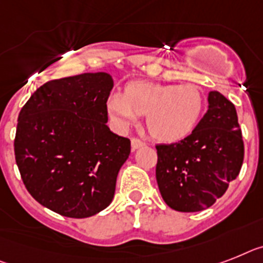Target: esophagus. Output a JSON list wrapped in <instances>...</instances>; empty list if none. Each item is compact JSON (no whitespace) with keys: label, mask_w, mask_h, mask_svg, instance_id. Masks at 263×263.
<instances>
[{"label":"esophagus","mask_w":263,"mask_h":263,"mask_svg":"<svg viewBox=\"0 0 263 263\" xmlns=\"http://www.w3.org/2000/svg\"><path fill=\"white\" fill-rule=\"evenodd\" d=\"M141 146H145L144 141L140 140V138H136V137L132 138V147H133V149H138V147Z\"/></svg>","instance_id":"esophagus-1"}]
</instances>
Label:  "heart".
Instances as JSON below:
<instances>
[{"instance_id":"b5f03b06","label":"heart","mask_w":263,"mask_h":263,"mask_svg":"<svg viewBox=\"0 0 263 263\" xmlns=\"http://www.w3.org/2000/svg\"><path fill=\"white\" fill-rule=\"evenodd\" d=\"M205 107L203 91L196 84H162L133 80L122 97L108 99L107 111L117 125L129 127L137 117L146 116L147 132L155 140L172 144L184 140L199 126Z\"/></svg>"}]
</instances>
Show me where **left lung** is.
<instances>
[{
	"mask_svg": "<svg viewBox=\"0 0 263 263\" xmlns=\"http://www.w3.org/2000/svg\"><path fill=\"white\" fill-rule=\"evenodd\" d=\"M208 110L191 136L156 145V179L162 199L180 212L211 207L239 175L245 157L235 106L218 91L208 94Z\"/></svg>",
	"mask_w": 263,
	"mask_h": 263,
	"instance_id": "1",
	"label": "left lung"
}]
</instances>
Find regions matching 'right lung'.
I'll use <instances>...</instances> for the list:
<instances>
[{
	"label": "right lung",
	"instance_id": "1",
	"mask_svg": "<svg viewBox=\"0 0 263 263\" xmlns=\"http://www.w3.org/2000/svg\"><path fill=\"white\" fill-rule=\"evenodd\" d=\"M106 72L53 79L34 91L17 119L14 156L34 200L68 218L111 203L130 140L110 132Z\"/></svg>",
	"mask_w": 263,
	"mask_h": 263
}]
</instances>
